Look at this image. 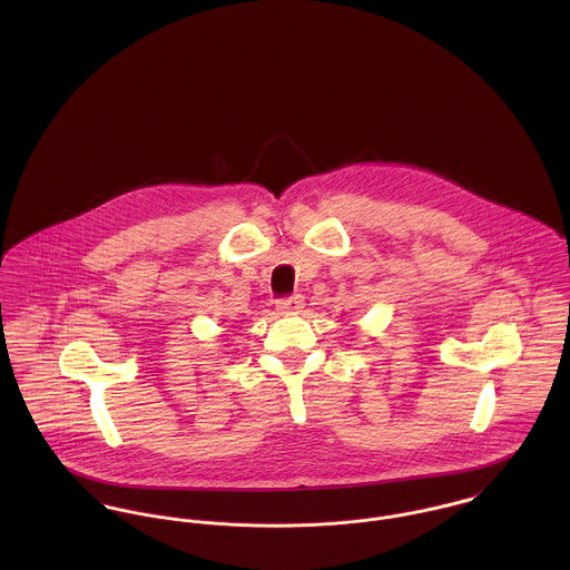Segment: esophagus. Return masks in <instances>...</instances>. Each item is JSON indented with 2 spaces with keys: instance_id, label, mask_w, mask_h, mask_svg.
Instances as JSON below:
<instances>
[{
  "instance_id": "esophagus-1",
  "label": "esophagus",
  "mask_w": 570,
  "mask_h": 570,
  "mask_svg": "<svg viewBox=\"0 0 570 570\" xmlns=\"http://www.w3.org/2000/svg\"><path fill=\"white\" fill-rule=\"evenodd\" d=\"M303 307H305V298H303L301 294L289 296V298H283V301L276 303V309H278V314H283V316H296V314L303 312Z\"/></svg>"
}]
</instances>
